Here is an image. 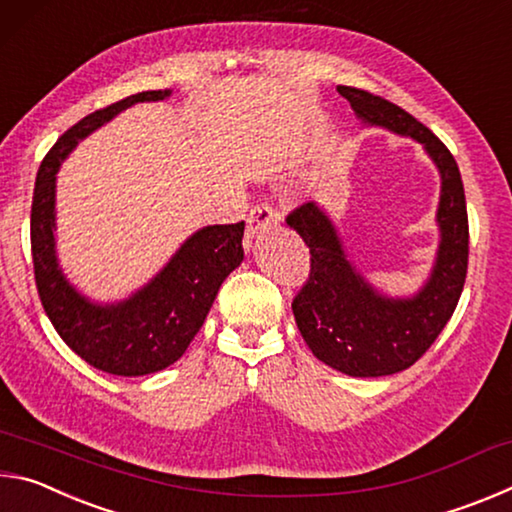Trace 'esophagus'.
<instances>
[{
    "instance_id": "1",
    "label": "esophagus",
    "mask_w": 512,
    "mask_h": 512,
    "mask_svg": "<svg viewBox=\"0 0 512 512\" xmlns=\"http://www.w3.org/2000/svg\"><path fill=\"white\" fill-rule=\"evenodd\" d=\"M277 219H280V216H277V212L271 205H266V203L255 205L248 214V237H253L255 232H259L262 228H268V225H275Z\"/></svg>"
}]
</instances>
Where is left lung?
I'll return each mask as SVG.
<instances>
[{"mask_svg":"<svg viewBox=\"0 0 512 512\" xmlns=\"http://www.w3.org/2000/svg\"><path fill=\"white\" fill-rule=\"evenodd\" d=\"M357 117L424 144L443 178L438 205L440 248L418 296L391 300L354 271L334 223L316 203H302L287 223L309 246V277L291 302L302 339L316 357L350 377H384L413 366L443 332L461 298L470 228L461 171L447 146L395 103L368 90L339 85Z\"/></svg>","mask_w":512,"mask_h":512,"instance_id":"1","label":"left lung"}]
</instances>
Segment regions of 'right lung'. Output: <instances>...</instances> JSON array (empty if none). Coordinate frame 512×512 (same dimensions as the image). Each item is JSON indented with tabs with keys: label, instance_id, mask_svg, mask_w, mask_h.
Masks as SVG:
<instances>
[{
	"label": "right lung",
	"instance_id": "right-lung-1",
	"mask_svg": "<svg viewBox=\"0 0 512 512\" xmlns=\"http://www.w3.org/2000/svg\"><path fill=\"white\" fill-rule=\"evenodd\" d=\"M169 90L137 92L94 110L58 137L45 155L31 205V255L42 307L69 348L97 370L121 377H140L171 366L183 357L221 282L244 259V221L207 225L189 237L171 262L119 305L99 307L69 287L54 250L56 171L67 153L94 128L106 124L137 101H160Z\"/></svg>",
	"mask_w": 512,
	"mask_h": 512
}]
</instances>
